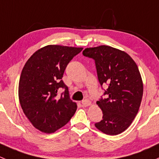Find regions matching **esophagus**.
<instances>
[{
    "mask_svg": "<svg viewBox=\"0 0 159 159\" xmlns=\"http://www.w3.org/2000/svg\"><path fill=\"white\" fill-rule=\"evenodd\" d=\"M82 104L84 106H89L91 104V102L88 99H85L82 101Z\"/></svg>",
    "mask_w": 159,
    "mask_h": 159,
    "instance_id": "1",
    "label": "esophagus"
}]
</instances>
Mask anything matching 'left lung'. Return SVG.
<instances>
[{"label":"left lung","instance_id":"obj_1","mask_svg":"<svg viewBox=\"0 0 159 159\" xmlns=\"http://www.w3.org/2000/svg\"><path fill=\"white\" fill-rule=\"evenodd\" d=\"M83 55L95 60L98 80L106 86L96 104L102 119L95 126L105 134L124 132L138 113L143 95V83L136 63L125 52L109 46L86 48Z\"/></svg>","mask_w":159,"mask_h":159}]
</instances>
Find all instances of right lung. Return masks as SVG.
<instances>
[{
	"label": "right lung",
	"instance_id": "1",
	"mask_svg": "<svg viewBox=\"0 0 159 159\" xmlns=\"http://www.w3.org/2000/svg\"><path fill=\"white\" fill-rule=\"evenodd\" d=\"M81 47L48 45L27 60L19 81V100L24 113L41 132L52 133L64 126L76 112L77 105L70 98L63 83L65 69ZM64 92L60 97L58 91Z\"/></svg>",
	"mask_w": 159,
	"mask_h": 159
}]
</instances>
